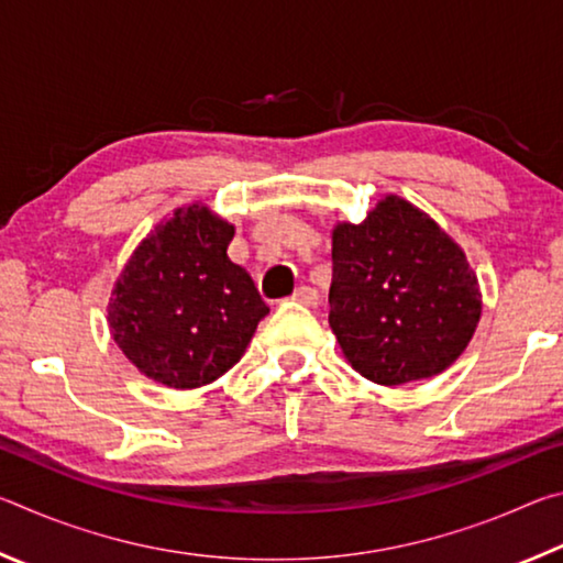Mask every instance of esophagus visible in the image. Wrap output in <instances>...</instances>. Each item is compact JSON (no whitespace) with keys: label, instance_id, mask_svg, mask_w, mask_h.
<instances>
[{"label":"esophagus","instance_id":"obj_1","mask_svg":"<svg viewBox=\"0 0 563 563\" xmlns=\"http://www.w3.org/2000/svg\"><path fill=\"white\" fill-rule=\"evenodd\" d=\"M292 300L300 302V305H308V308H312V305H318L320 295H318L316 288H310V285H300V288H295Z\"/></svg>","mask_w":563,"mask_h":563}]
</instances>
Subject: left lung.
Masks as SVG:
<instances>
[{
	"mask_svg": "<svg viewBox=\"0 0 563 563\" xmlns=\"http://www.w3.org/2000/svg\"><path fill=\"white\" fill-rule=\"evenodd\" d=\"M482 318L479 280L454 238L405 198L385 196L362 223L332 228L330 328L369 383L444 373Z\"/></svg>",
	"mask_w": 563,
	"mask_h": 563,
	"instance_id": "8db88e82",
	"label": "left lung"
}]
</instances>
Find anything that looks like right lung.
I'll return each mask as SVG.
<instances>
[{
  "mask_svg": "<svg viewBox=\"0 0 563 563\" xmlns=\"http://www.w3.org/2000/svg\"><path fill=\"white\" fill-rule=\"evenodd\" d=\"M235 228L206 203L176 208L123 265L109 330L141 375L196 389L225 375L271 308L228 258Z\"/></svg>",
  "mask_w": 563,
  "mask_h": 563,
  "instance_id": "add662e5",
  "label": "right lung"
}]
</instances>
